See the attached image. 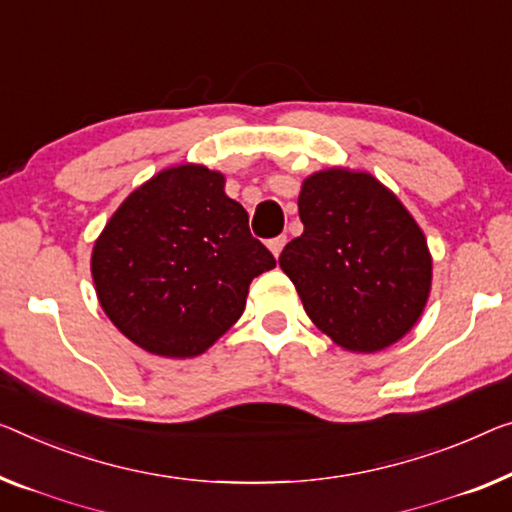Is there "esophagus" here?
Listing matches in <instances>:
<instances>
[{"mask_svg": "<svg viewBox=\"0 0 512 512\" xmlns=\"http://www.w3.org/2000/svg\"><path fill=\"white\" fill-rule=\"evenodd\" d=\"M285 243H287V236H276V239H271L269 241V250L273 253V257H280V253H282V248H285Z\"/></svg>", "mask_w": 512, "mask_h": 512, "instance_id": "obj_1", "label": "esophagus"}]
</instances>
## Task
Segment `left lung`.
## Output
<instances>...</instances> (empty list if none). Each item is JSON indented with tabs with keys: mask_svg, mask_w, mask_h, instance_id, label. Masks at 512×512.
Listing matches in <instances>:
<instances>
[{
	"mask_svg": "<svg viewBox=\"0 0 512 512\" xmlns=\"http://www.w3.org/2000/svg\"><path fill=\"white\" fill-rule=\"evenodd\" d=\"M303 234L280 269L335 345L375 354L402 340L432 289V255L414 216L370 172L329 167L301 183Z\"/></svg>",
	"mask_w": 512,
	"mask_h": 512,
	"instance_id": "left-lung-1",
	"label": "left lung"
}]
</instances>
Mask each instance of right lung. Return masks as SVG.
<instances>
[{
  "label": "right lung",
  "instance_id": "add662e5",
  "mask_svg": "<svg viewBox=\"0 0 512 512\" xmlns=\"http://www.w3.org/2000/svg\"><path fill=\"white\" fill-rule=\"evenodd\" d=\"M276 259L225 193V174L186 163L135 188L91 250L110 322L144 352L195 358L243 315L253 278Z\"/></svg>",
  "mask_w": 512,
  "mask_h": 512
}]
</instances>
